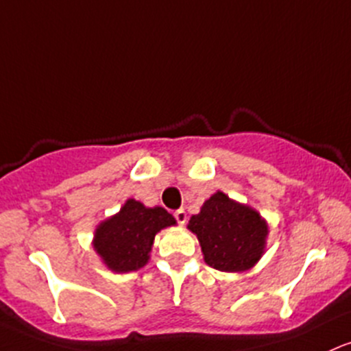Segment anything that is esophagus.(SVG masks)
I'll list each match as a JSON object with an SVG mask.
<instances>
[{
  "label": "esophagus",
  "instance_id": "1",
  "mask_svg": "<svg viewBox=\"0 0 351 351\" xmlns=\"http://www.w3.org/2000/svg\"><path fill=\"white\" fill-rule=\"evenodd\" d=\"M175 218L180 225H184V221H186V211H184L183 208H180V210L175 211Z\"/></svg>",
  "mask_w": 351,
  "mask_h": 351
}]
</instances>
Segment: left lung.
Returning <instances> with one entry per match:
<instances>
[{
    "label": "left lung",
    "mask_w": 351,
    "mask_h": 351,
    "mask_svg": "<svg viewBox=\"0 0 351 351\" xmlns=\"http://www.w3.org/2000/svg\"><path fill=\"white\" fill-rule=\"evenodd\" d=\"M188 228L198 237L205 261L219 271H245L260 260L268 234L267 221L253 208L215 193Z\"/></svg>",
    "instance_id": "left-lung-1"
}]
</instances>
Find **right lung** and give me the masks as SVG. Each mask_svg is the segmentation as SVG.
Returning a JSON list of instances; mask_svg holds the SVG:
<instances>
[{
	"instance_id": "right-lung-1",
	"label": "right lung",
	"mask_w": 351,
	"mask_h": 351,
	"mask_svg": "<svg viewBox=\"0 0 351 351\" xmlns=\"http://www.w3.org/2000/svg\"><path fill=\"white\" fill-rule=\"evenodd\" d=\"M175 223L163 208L128 199L118 215L96 228L95 250L113 271H134L148 263L155 234Z\"/></svg>"
}]
</instances>
